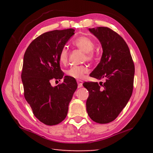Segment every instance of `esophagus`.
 <instances>
[{"label":"esophagus","instance_id":"obj_1","mask_svg":"<svg viewBox=\"0 0 153 153\" xmlns=\"http://www.w3.org/2000/svg\"><path fill=\"white\" fill-rule=\"evenodd\" d=\"M77 87L78 88H81L83 86L82 85V81H81V80H77Z\"/></svg>","mask_w":153,"mask_h":153}]
</instances>
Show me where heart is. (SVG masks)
Segmentation results:
<instances>
[{
	"instance_id": "obj_1",
	"label": "heart",
	"mask_w": 153,
	"mask_h": 153,
	"mask_svg": "<svg viewBox=\"0 0 153 153\" xmlns=\"http://www.w3.org/2000/svg\"><path fill=\"white\" fill-rule=\"evenodd\" d=\"M73 45L76 48L83 51L85 54L84 56V61L92 62L97 58V53L94 51V42L87 36H82L75 39ZM69 59V52L66 47L61 49L59 55V62L61 64L65 65ZM89 71V69L86 65L71 66L66 71L67 76L75 79H82L84 75Z\"/></svg>"
}]
</instances>
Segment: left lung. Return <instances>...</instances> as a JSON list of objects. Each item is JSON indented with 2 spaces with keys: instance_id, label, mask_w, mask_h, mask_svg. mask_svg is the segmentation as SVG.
Listing matches in <instances>:
<instances>
[{
  "instance_id": "8db88e82",
  "label": "left lung",
  "mask_w": 153,
  "mask_h": 153,
  "mask_svg": "<svg viewBox=\"0 0 153 153\" xmlns=\"http://www.w3.org/2000/svg\"><path fill=\"white\" fill-rule=\"evenodd\" d=\"M89 30L103 50L101 60L90 76L105 81L83 84L89 92L86 109L95 122L108 123L118 117L131 97L135 67L128 45L117 32L107 27Z\"/></svg>"
}]
</instances>
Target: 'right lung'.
Segmentation results:
<instances>
[{
  "label": "right lung",
  "mask_w": 153,
  "mask_h": 153,
  "mask_svg": "<svg viewBox=\"0 0 153 153\" xmlns=\"http://www.w3.org/2000/svg\"><path fill=\"white\" fill-rule=\"evenodd\" d=\"M74 29L53 30L35 38L25 52L22 72L24 97L33 115L47 126L63 121L69 103L77 89V82L69 76L53 87L51 80L63 78L59 55L74 34Z\"/></svg>",
  "instance_id": "add662e5"
}]
</instances>
